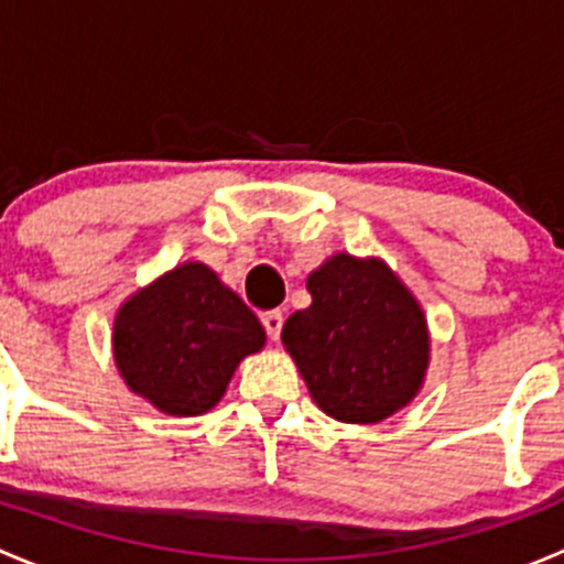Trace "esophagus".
Here are the masks:
<instances>
[{
	"mask_svg": "<svg viewBox=\"0 0 564 564\" xmlns=\"http://www.w3.org/2000/svg\"><path fill=\"white\" fill-rule=\"evenodd\" d=\"M261 324H264L267 335H270L272 340L281 338V327H283V314H281V311H267V314H261Z\"/></svg>",
	"mask_w": 564,
	"mask_h": 564,
	"instance_id": "34e87169",
	"label": "esophagus"
}]
</instances>
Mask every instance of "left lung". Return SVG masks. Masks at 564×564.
<instances>
[{"label": "left lung", "instance_id": "8db88e82", "mask_svg": "<svg viewBox=\"0 0 564 564\" xmlns=\"http://www.w3.org/2000/svg\"><path fill=\"white\" fill-rule=\"evenodd\" d=\"M311 305L281 340L311 398L340 423L373 425L423 390L431 333L423 305L379 256H329L305 281Z\"/></svg>", "mask_w": 564, "mask_h": 564}]
</instances>
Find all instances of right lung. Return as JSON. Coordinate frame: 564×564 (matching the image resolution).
<instances>
[{"label": "right lung", "instance_id": "right-lung-1", "mask_svg": "<svg viewBox=\"0 0 564 564\" xmlns=\"http://www.w3.org/2000/svg\"><path fill=\"white\" fill-rule=\"evenodd\" d=\"M267 333L213 267L182 261L135 289L113 316V366L130 392L172 417L207 414Z\"/></svg>", "mask_w": 564, "mask_h": 564}]
</instances>
